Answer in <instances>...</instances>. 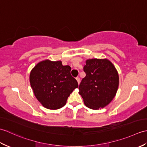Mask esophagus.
<instances>
[{
  "label": "esophagus",
  "instance_id": "34e87169",
  "mask_svg": "<svg viewBox=\"0 0 147 147\" xmlns=\"http://www.w3.org/2000/svg\"><path fill=\"white\" fill-rule=\"evenodd\" d=\"M76 81H77V82H78V85L80 84V78H78V77H77L76 78Z\"/></svg>",
  "mask_w": 147,
  "mask_h": 147
}]
</instances>
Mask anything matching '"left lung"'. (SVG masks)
Returning a JSON list of instances; mask_svg holds the SVG:
<instances>
[{"label": "left lung", "mask_w": 147, "mask_h": 147, "mask_svg": "<svg viewBox=\"0 0 147 147\" xmlns=\"http://www.w3.org/2000/svg\"><path fill=\"white\" fill-rule=\"evenodd\" d=\"M86 76L79 86V93L87 107L98 110L113 100L119 86V74L107 59H90L83 67Z\"/></svg>", "instance_id": "obj_1"}]
</instances>
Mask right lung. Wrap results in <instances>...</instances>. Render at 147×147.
Returning a JSON list of instances; mask_svg holds the SVG:
<instances>
[{
	"instance_id": "add662e5",
	"label": "right lung",
	"mask_w": 147,
	"mask_h": 147,
	"mask_svg": "<svg viewBox=\"0 0 147 147\" xmlns=\"http://www.w3.org/2000/svg\"><path fill=\"white\" fill-rule=\"evenodd\" d=\"M69 65L49 59L38 62L30 72V82L35 97L43 107L56 110L66 104L68 96L78 87Z\"/></svg>"
}]
</instances>
